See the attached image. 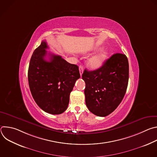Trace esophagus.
Returning <instances> with one entry per match:
<instances>
[{
  "label": "esophagus",
  "mask_w": 157,
  "mask_h": 157,
  "mask_svg": "<svg viewBox=\"0 0 157 157\" xmlns=\"http://www.w3.org/2000/svg\"><path fill=\"white\" fill-rule=\"evenodd\" d=\"M79 70L80 75L82 76V73H83V71H84V70H83V66H81V65L79 66Z\"/></svg>",
  "instance_id": "obj_1"
}]
</instances>
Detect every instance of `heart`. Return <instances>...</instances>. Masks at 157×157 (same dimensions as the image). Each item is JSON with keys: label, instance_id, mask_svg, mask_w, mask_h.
<instances>
[{"label": "heart", "instance_id": "obj_1", "mask_svg": "<svg viewBox=\"0 0 157 157\" xmlns=\"http://www.w3.org/2000/svg\"><path fill=\"white\" fill-rule=\"evenodd\" d=\"M108 56V52L106 50H103L96 55L93 56L89 58L87 61V64L91 70H96L103 64Z\"/></svg>", "mask_w": 157, "mask_h": 157}]
</instances>
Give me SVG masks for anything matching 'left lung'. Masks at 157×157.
I'll list each match as a JSON object with an SVG mask.
<instances>
[{
  "instance_id": "8db88e82",
  "label": "left lung",
  "mask_w": 157,
  "mask_h": 157,
  "mask_svg": "<svg viewBox=\"0 0 157 157\" xmlns=\"http://www.w3.org/2000/svg\"><path fill=\"white\" fill-rule=\"evenodd\" d=\"M86 104L93 114H110L118 107L125 94L128 81V61L122 53H116L94 71H84Z\"/></svg>"
}]
</instances>
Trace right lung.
<instances>
[{
	"mask_svg": "<svg viewBox=\"0 0 157 157\" xmlns=\"http://www.w3.org/2000/svg\"><path fill=\"white\" fill-rule=\"evenodd\" d=\"M48 48L46 41H42L33 52L28 71L29 84L35 101L43 110L60 114L68 106L70 93L80 74L77 65L61 56L48 53L47 60Z\"/></svg>",
	"mask_w": 157,
	"mask_h": 157,
	"instance_id": "right-lung-1",
	"label": "right lung"
}]
</instances>
